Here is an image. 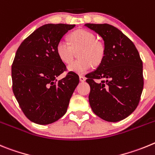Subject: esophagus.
<instances>
[{
    "label": "esophagus",
    "mask_w": 155,
    "mask_h": 155,
    "mask_svg": "<svg viewBox=\"0 0 155 155\" xmlns=\"http://www.w3.org/2000/svg\"><path fill=\"white\" fill-rule=\"evenodd\" d=\"M79 80H80L81 82H84V81L86 80V78L83 76H79Z\"/></svg>",
    "instance_id": "1"
}]
</instances>
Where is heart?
I'll list each match as a JSON object with an SVG mask.
<instances>
[{
	"label": "heart",
	"mask_w": 155,
	"mask_h": 155,
	"mask_svg": "<svg viewBox=\"0 0 155 155\" xmlns=\"http://www.w3.org/2000/svg\"><path fill=\"white\" fill-rule=\"evenodd\" d=\"M69 42L64 39L59 40L55 47V51L62 62L69 64L73 59V50L80 48L78 53L79 60L68 66L70 72L84 74L92 65L97 66L104 59L105 47L101 42L97 41L96 35L90 31L84 29L75 31L69 35Z\"/></svg>",
	"instance_id": "heart-1"
}]
</instances>
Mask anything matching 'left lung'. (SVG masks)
Instances as JSON below:
<instances>
[{"label": "left lung", "mask_w": 155, "mask_h": 155, "mask_svg": "<svg viewBox=\"0 0 155 155\" xmlns=\"http://www.w3.org/2000/svg\"><path fill=\"white\" fill-rule=\"evenodd\" d=\"M104 41L105 55L97 69L86 76L93 113L104 120L117 122L130 115L143 87V63L134 44L108 24H86Z\"/></svg>", "instance_id": "8db88e82"}]
</instances>
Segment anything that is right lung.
<instances>
[{
  "label": "right lung",
  "instance_id": "1",
  "mask_svg": "<svg viewBox=\"0 0 155 155\" xmlns=\"http://www.w3.org/2000/svg\"><path fill=\"white\" fill-rule=\"evenodd\" d=\"M75 25L47 24L22 41L12 66V89L25 115L38 124L55 122L66 113L71 97L79 84V76L66 70L55 47Z\"/></svg>",
  "mask_w": 155,
  "mask_h": 155
}]
</instances>
